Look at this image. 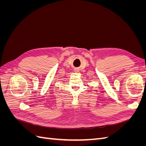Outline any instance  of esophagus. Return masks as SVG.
<instances>
[{
	"label": "esophagus",
	"instance_id": "1",
	"mask_svg": "<svg viewBox=\"0 0 146 146\" xmlns=\"http://www.w3.org/2000/svg\"><path fill=\"white\" fill-rule=\"evenodd\" d=\"M74 72H78V69H75V70H74Z\"/></svg>",
	"mask_w": 146,
	"mask_h": 146
}]
</instances>
